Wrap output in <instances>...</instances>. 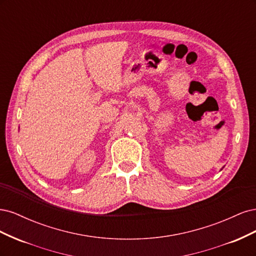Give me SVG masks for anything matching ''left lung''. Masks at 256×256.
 <instances>
[{
  "mask_svg": "<svg viewBox=\"0 0 256 256\" xmlns=\"http://www.w3.org/2000/svg\"><path fill=\"white\" fill-rule=\"evenodd\" d=\"M222 168H221V170H222Z\"/></svg>",
  "mask_w": 256,
  "mask_h": 256,
  "instance_id": "left-lung-1",
  "label": "left lung"
}]
</instances>
